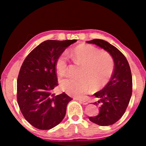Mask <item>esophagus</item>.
Segmentation results:
<instances>
[{
  "instance_id": "esophagus-1",
  "label": "esophagus",
  "mask_w": 146,
  "mask_h": 146,
  "mask_svg": "<svg viewBox=\"0 0 146 146\" xmlns=\"http://www.w3.org/2000/svg\"><path fill=\"white\" fill-rule=\"evenodd\" d=\"M79 101V102H80V104H82L83 105H87L88 102H87V101H86L84 100H82V99H78V100Z\"/></svg>"
}]
</instances>
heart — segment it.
I'll return each mask as SVG.
<instances>
[{
  "label": "heart",
  "instance_id": "obj_1",
  "mask_svg": "<svg viewBox=\"0 0 146 146\" xmlns=\"http://www.w3.org/2000/svg\"><path fill=\"white\" fill-rule=\"evenodd\" d=\"M74 61L82 65L78 74L80 78H64L60 81L61 90L69 95L80 98L90 90H98L110 80L114 71V60L110 54L102 53L96 47L89 44H80L70 53ZM68 57L62 53L56 58L55 68L59 75H65L68 70Z\"/></svg>",
  "mask_w": 146,
  "mask_h": 146
}]
</instances>
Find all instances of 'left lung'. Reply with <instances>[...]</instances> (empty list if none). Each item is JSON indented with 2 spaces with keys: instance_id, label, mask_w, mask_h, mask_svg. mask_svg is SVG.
Listing matches in <instances>:
<instances>
[{
  "instance_id": "1",
  "label": "left lung",
  "mask_w": 146,
  "mask_h": 146,
  "mask_svg": "<svg viewBox=\"0 0 146 146\" xmlns=\"http://www.w3.org/2000/svg\"><path fill=\"white\" fill-rule=\"evenodd\" d=\"M87 42L107 51L112 56L115 63L114 71L110 82L102 90L93 95L98 98L93 104L99 107V114L90 117L89 119L101 126L112 125L124 114L131 97L133 82L129 63L122 52L108 42L93 39Z\"/></svg>"
}]
</instances>
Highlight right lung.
I'll list each match as a JSON object with an SVG mask.
<instances>
[{
  "label": "right lung",
  "instance_id": "obj_1",
  "mask_svg": "<svg viewBox=\"0 0 146 146\" xmlns=\"http://www.w3.org/2000/svg\"><path fill=\"white\" fill-rule=\"evenodd\" d=\"M76 40H46L24 60L17 79V102L24 117L33 127L48 130L59 124L72 98L65 93L56 95V58Z\"/></svg>",
  "mask_w": 146,
  "mask_h": 146
}]
</instances>
